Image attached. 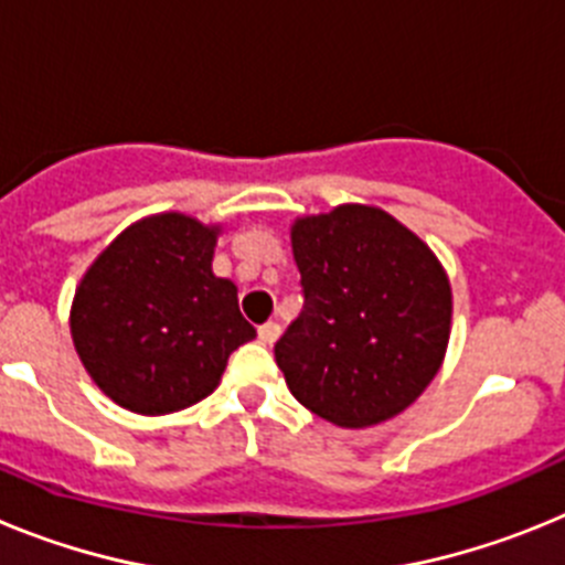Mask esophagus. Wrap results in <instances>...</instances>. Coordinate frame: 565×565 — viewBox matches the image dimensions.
<instances>
[{
  "instance_id": "esophagus-1",
  "label": "esophagus",
  "mask_w": 565,
  "mask_h": 565,
  "mask_svg": "<svg viewBox=\"0 0 565 565\" xmlns=\"http://www.w3.org/2000/svg\"><path fill=\"white\" fill-rule=\"evenodd\" d=\"M257 337L263 344H274L279 339V326L277 322H266V326L257 328Z\"/></svg>"
}]
</instances>
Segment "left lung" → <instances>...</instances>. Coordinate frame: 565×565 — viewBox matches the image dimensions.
Returning <instances> with one entry per match:
<instances>
[{"instance_id": "obj_1", "label": "left lung", "mask_w": 565, "mask_h": 565, "mask_svg": "<svg viewBox=\"0 0 565 565\" xmlns=\"http://www.w3.org/2000/svg\"><path fill=\"white\" fill-rule=\"evenodd\" d=\"M291 246L302 311L274 356L294 398L339 427L411 407L450 339V282L430 248L356 203L297 221Z\"/></svg>"}]
</instances>
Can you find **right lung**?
Listing matches in <instances>:
<instances>
[{"instance_id":"1","label":"right lung","mask_w":565,"mask_h":565,"mask_svg":"<svg viewBox=\"0 0 565 565\" xmlns=\"http://www.w3.org/2000/svg\"><path fill=\"white\" fill-rule=\"evenodd\" d=\"M217 228L186 214L129 226L76 291L70 331L96 384L132 413L163 416L217 387L232 351L257 337L237 288L212 274Z\"/></svg>"}]
</instances>
